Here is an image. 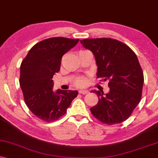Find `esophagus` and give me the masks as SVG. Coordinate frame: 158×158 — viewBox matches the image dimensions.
Returning a JSON list of instances; mask_svg holds the SVG:
<instances>
[{
    "label": "esophagus",
    "mask_w": 158,
    "mask_h": 158,
    "mask_svg": "<svg viewBox=\"0 0 158 158\" xmlns=\"http://www.w3.org/2000/svg\"><path fill=\"white\" fill-rule=\"evenodd\" d=\"M79 93L80 94H86L89 93V91L88 90H82V89H81V90L79 91Z\"/></svg>",
    "instance_id": "esophagus-1"
}]
</instances>
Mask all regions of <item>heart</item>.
<instances>
[{
  "mask_svg": "<svg viewBox=\"0 0 158 158\" xmlns=\"http://www.w3.org/2000/svg\"><path fill=\"white\" fill-rule=\"evenodd\" d=\"M87 83V80L84 78V77H81V78H78L77 81H75V84L77 85V86L83 87L85 86Z\"/></svg>",
  "mask_w": 158,
  "mask_h": 158,
  "instance_id": "b5f03b06",
  "label": "heart"
}]
</instances>
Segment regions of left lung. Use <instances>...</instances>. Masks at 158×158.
Masks as SVG:
<instances>
[{"mask_svg":"<svg viewBox=\"0 0 158 158\" xmlns=\"http://www.w3.org/2000/svg\"><path fill=\"white\" fill-rule=\"evenodd\" d=\"M81 43L94 56L97 77L109 81L107 94L91 91L99 97L97 104L90 108L91 114L107 124L127 120L141 101L143 85V74L135 53L113 39H85Z\"/></svg>","mask_w":158,"mask_h":158,"instance_id":"obj_1","label":"left lung"}]
</instances>
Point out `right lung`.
Masks as SVG:
<instances>
[{"label":"right lung","mask_w":158,"mask_h":158,"mask_svg":"<svg viewBox=\"0 0 158 158\" xmlns=\"http://www.w3.org/2000/svg\"><path fill=\"white\" fill-rule=\"evenodd\" d=\"M79 40L64 37L41 41L29 50L20 65L19 85L25 102L36 117L44 122L56 121L64 116L77 91H52V77L58 73L61 58Z\"/></svg>","instance_id":"obj_1"}]
</instances>
